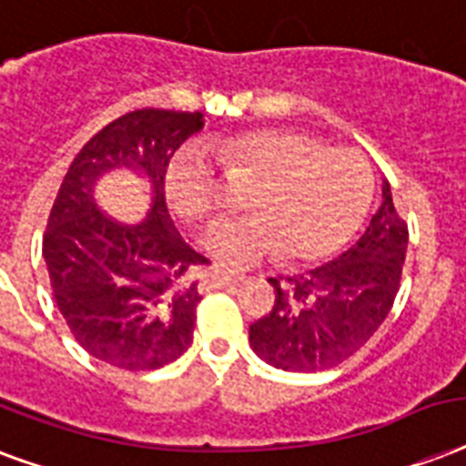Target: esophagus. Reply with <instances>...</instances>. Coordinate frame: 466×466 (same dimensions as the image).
<instances>
[{
	"label": "esophagus",
	"instance_id": "esophagus-1",
	"mask_svg": "<svg viewBox=\"0 0 466 466\" xmlns=\"http://www.w3.org/2000/svg\"><path fill=\"white\" fill-rule=\"evenodd\" d=\"M244 279L241 271H229V268H218V271L209 273L208 286L209 289H222V286H232V283H239Z\"/></svg>",
	"mask_w": 466,
	"mask_h": 466
}]
</instances>
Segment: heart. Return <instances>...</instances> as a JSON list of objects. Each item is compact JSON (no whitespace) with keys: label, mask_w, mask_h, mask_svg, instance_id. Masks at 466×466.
Masks as SVG:
<instances>
[{"label":"heart","mask_w":466,"mask_h":466,"mask_svg":"<svg viewBox=\"0 0 466 466\" xmlns=\"http://www.w3.org/2000/svg\"><path fill=\"white\" fill-rule=\"evenodd\" d=\"M227 175L258 177L248 195L254 215L215 227L205 241L227 266L283 251L300 264L335 254L360 229L374 190L371 166L357 148L328 147L308 131L264 127L222 138L218 154L198 141L177 148L166 166L173 212L190 225H212L229 205Z\"/></svg>","instance_id":"heart-1"}]
</instances>
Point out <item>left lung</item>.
<instances>
[{
  "label": "left lung",
  "instance_id": "left-lung-1",
  "mask_svg": "<svg viewBox=\"0 0 466 466\" xmlns=\"http://www.w3.org/2000/svg\"><path fill=\"white\" fill-rule=\"evenodd\" d=\"M406 247L408 225L383 183L381 208L342 257L308 276L268 279L276 300L248 328L251 350L283 371H325L350 360L393 308Z\"/></svg>",
  "mask_w": 466,
  "mask_h": 466
}]
</instances>
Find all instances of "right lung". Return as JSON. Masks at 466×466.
<instances>
[{"label": "right lung", "instance_id": "1", "mask_svg": "<svg viewBox=\"0 0 466 466\" xmlns=\"http://www.w3.org/2000/svg\"><path fill=\"white\" fill-rule=\"evenodd\" d=\"M202 129L200 112L144 106L116 116L85 144L58 187L44 234L53 298L87 354L124 371H151L193 344L195 268L208 264L183 241L166 208V166ZM152 177L155 208L137 228L106 220L91 186L109 167Z\"/></svg>", "mask_w": 466, "mask_h": 466}]
</instances>
